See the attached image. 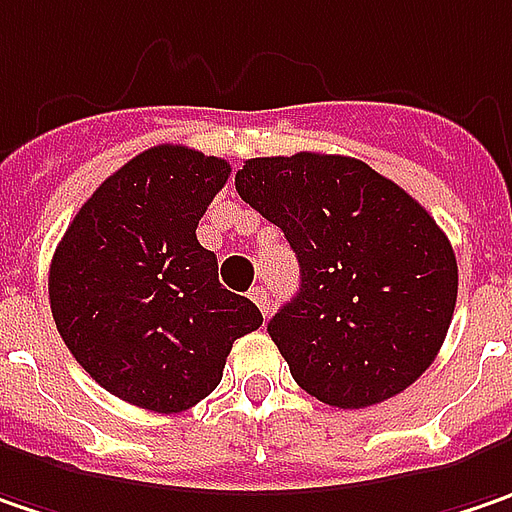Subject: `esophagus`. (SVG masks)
<instances>
[{"instance_id": "obj_1", "label": "esophagus", "mask_w": 512, "mask_h": 512, "mask_svg": "<svg viewBox=\"0 0 512 512\" xmlns=\"http://www.w3.org/2000/svg\"><path fill=\"white\" fill-rule=\"evenodd\" d=\"M249 298L255 300L257 309H260L263 315H269V312H272V300H269V295H266V289H263V286H252Z\"/></svg>"}]
</instances>
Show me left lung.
<instances>
[{"label":"left lung","instance_id":"left-lung-1","mask_svg":"<svg viewBox=\"0 0 512 512\" xmlns=\"http://www.w3.org/2000/svg\"><path fill=\"white\" fill-rule=\"evenodd\" d=\"M234 186L298 255V295L269 321L298 387L361 410L418 381L458 295L453 246L430 212L341 154L255 157Z\"/></svg>","mask_w":512,"mask_h":512}]
</instances>
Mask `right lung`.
I'll list each match as a JSON object with an SVG mask.
<instances>
[{
  "mask_svg": "<svg viewBox=\"0 0 512 512\" xmlns=\"http://www.w3.org/2000/svg\"><path fill=\"white\" fill-rule=\"evenodd\" d=\"M229 171L186 145H154L85 200L56 246V329L79 367L134 407H194L220 384L234 341L263 323L197 240Z\"/></svg>",
  "mask_w": 512,
  "mask_h": 512,
  "instance_id": "add662e5",
  "label": "right lung"
}]
</instances>
